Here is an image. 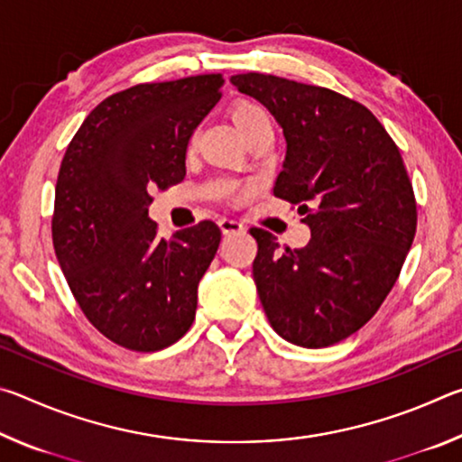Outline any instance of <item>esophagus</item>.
Listing matches in <instances>:
<instances>
[{"label":"esophagus","instance_id":"1","mask_svg":"<svg viewBox=\"0 0 462 462\" xmlns=\"http://www.w3.org/2000/svg\"><path fill=\"white\" fill-rule=\"evenodd\" d=\"M220 230L222 234H238V232H245V224L238 222V220H232V217H220Z\"/></svg>","mask_w":462,"mask_h":462}]
</instances>
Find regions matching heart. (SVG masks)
Here are the masks:
<instances>
[{
  "instance_id": "b5f03b06",
  "label": "heart",
  "mask_w": 462,
  "mask_h": 462,
  "mask_svg": "<svg viewBox=\"0 0 462 462\" xmlns=\"http://www.w3.org/2000/svg\"><path fill=\"white\" fill-rule=\"evenodd\" d=\"M230 118L236 124V128L242 134L248 136L259 124L267 122V114H264V109L259 104H254V101L238 99L234 101L230 107Z\"/></svg>"
}]
</instances>
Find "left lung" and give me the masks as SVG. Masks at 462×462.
Listing matches in <instances>:
<instances>
[{"label": "left lung", "mask_w": 462, "mask_h": 462, "mask_svg": "<svg viewBox=\"0 0 462 462\" xmlns=\"http://www.w3.org/2000/svg\"><path fill=\"white\" fill-rule=\"evenodd\" d=\"M275 116L287 140L273 193L306 214L311 238L279 248L250 228L253 277L281 338L324 348L369 322L400 277L418 206L400 148L358 101L277 75L230 79Z\"/></svg>", "instance_id": "8db88e82"}]
</instances>
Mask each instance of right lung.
Listing matches in <instances>:
<instances>
[{
	"label": "right lung",
	"instance_id": "right-lung-1",
	"mask_svg": "<svg viewBox=\"0 0 462 462\" xmlns=\"http://www.w3.org/2000/svg\"><path fill=\"white\" fill-rule=\"evenodd\" d=\"M222 83L212 73L114 93L62 156L54 253L85 318L128 350L167 348L195 319L198 283L222 232L203 220L165 240L148 206L152 191L183 181L187 144L222 97Z\"/></svg>",
	"mask_w": 462,
	"mask_h": 462
}]
</instances>
